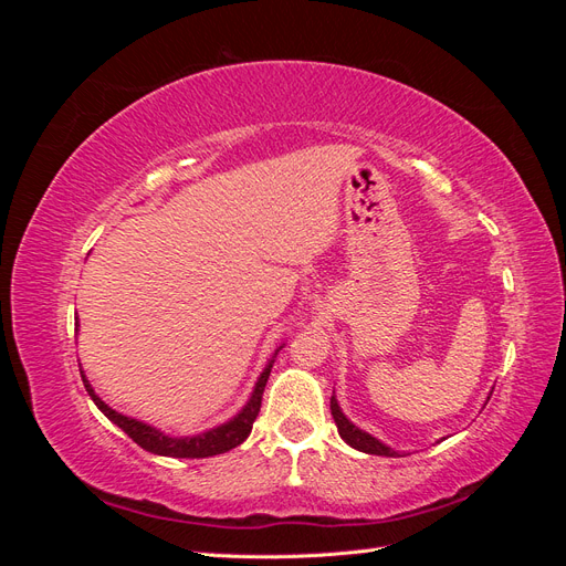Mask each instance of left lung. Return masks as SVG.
<instances>
[{
	"label": "left lung",
	"mask_w": 566,
	"mask_h": 566,
	"mask_svg": "<svg viewBox=\"0 0 566 566\" xmlns=\"http://www.w3.org/2000/svg\"><path fill=\"white\" fill-rule=\"evenodd\" d=\"M331 413H333V418H335L339 437L345 439L352 449L370 453V455H389V458L397 455V451L385 447L382 441H378L373 434H368V432H364V430H358V427H356L354 422H349L347 416L339 410V403H337V399H335V394L331 397Z\"/></svg>",
	"instance_id": "obj_1"
}]
</instances>
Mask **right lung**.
I'll list each match as a JSON object with an SVG mask.
<instances>
[{
	"label": "right lung",
	"mask_w": 566,
	"mask_h": 566,
	"mask_svg": "<svg viewBox=\"0 0 566 566\" xmlns=\"http://www.w3.org/2000/svg\"><path fill=\"white\" fill-rule=\"evenodd\" d=\"M279 349L273 352V356L269 358V364L262 370L260 380H256V385L252 389V397L243 406L241 413L233 416L229 422L214 427V430H208V432L196 434V437H169V434L156 430V427H150L142 420H134V418L117 413V410H113L106 401L98 399V394L90 385L87 375H82V382H84V389L90 391L92 401L98 406L101 413H104L111 422H115L119 430H123L132 441L139 443L144 451L156 453V455H167V458H210V455H219V453H227L235 447H241V443L248 439V434L252 432V422L256 420V416H260L262 394H264V387H266V380H269L271 366H273V361H276Z\"/></svg>",
	"instance_id": "obj_1"
}]
</instances>
